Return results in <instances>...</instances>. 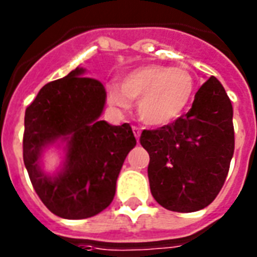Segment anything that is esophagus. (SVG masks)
<instances>
[{"mask_svg":"<svg viewBox=\"0 0 257 257\" xmlns=\"http://www.w3.org/2000/svg\"><path fill=\"white\" fill-rule=\"evenodd\" d=\"M132 131H133V133H135V136H136L137 141H139V139H140V133H141L140 128H137V126H132Z\"/></svg>","mask_w":257,"mask_h":257,"instance_id":"1","label":"esophagus"}]
</instances>
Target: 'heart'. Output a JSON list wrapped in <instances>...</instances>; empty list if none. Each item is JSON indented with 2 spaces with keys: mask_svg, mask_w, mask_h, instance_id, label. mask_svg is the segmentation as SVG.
<instances>
[{
  "mask_svg": "<svg viewBox=\"0 0 257 257\" xmlns=\"http://www.w3.org/2000/svg\"><path fill=\"white\" fill-rule=\"evenodd\" d=\"M195 80L183 68L148 64L131 70L120 85L108 90L109 105L125 110L137 100V114L151 126H165L176 121L191 102Z\"/></svg>",
  "mask_w": 257,
  "mask_h": 257,
  "instance_id": "b5f03b06",
  "label": "heart"
}]
</instances>
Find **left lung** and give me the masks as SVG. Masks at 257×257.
<instances>
[{
	"label": "left lung",
	"mask_w": 257,
	"mask_h": 257,
	"mask_svg": "<svg viewBox=\"0 0 257 257\" xmlns=\"http://www.w3.org/2000/svg\"><path fill=\"white\" fill-rule=\"evenodd\" d=\"M233 109L221 82L209 77L187 114L155 131H143L148 177L157 203L173 212L208 207L227 179L235 149Z\"/></svg>",
	"instance_id": "1"
}]
</instances>
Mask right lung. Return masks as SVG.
Segmentation results:
<instances>
[{
    "mask_svg": "<svg viewBox=\"0 0 257 257\" xmlns=\"http://www.w3.org/2000/svg\"><path fill=\"white\" fill-rule=\"evenodd\" d=\"M76 68L42 86L26 108L24 163L38 197L62 219H86L112 203L117 177L136 139L129 124L100 120L106 100L104 85ZM63 145L64 161L50 175L42 155Z\"/></svg>",
    "mask_w": 257,
    "mask_h": 257,
    "instance_id": "1",
    "label": "right lung"
}]
</instances>
